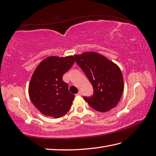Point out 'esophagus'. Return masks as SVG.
Instances as JSON below:
<instances>
[{
    "label": "esophagus",
    "instance_id": "34e87169",
    "mask_svg": "<svg viewBox=\"0 0 156 156\" xmlns=\"http://www.w3.org/2000/svg\"><path fill=\"white\" fill-rule=\"evenodd\" d=\"M77 94V95H78V96H80L81 95V94H82V93H81V91H79V92L77 93V94Z\"/></svg>",
    "mask_w": 156,
    "mask_h": 156
}]
</instances>
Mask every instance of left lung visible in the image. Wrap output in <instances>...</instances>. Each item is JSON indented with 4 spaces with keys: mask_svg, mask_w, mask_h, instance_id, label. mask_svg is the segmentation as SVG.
<instances>
[{
    "mask_svg": "<svg viewBox=\"0 0 156 156\" xmlns=\"http://www.w3.org/2000/svg\"><path fill=\"white\" fill-rule=\"evenodd\" d=\"M74 57L93 87V95L84 97V99L98 112H105L115 108L124 90V79L120 68L95 52H85L75 55Z\"/></svg>",
    "mask_w": 156,
    "mask_h": 156,
    "instance_id": "left-lung-1",
    "label": "left lung"
}]
</instances>
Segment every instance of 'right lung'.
<instances>
[{
  "instance_id": "1",
  "label": "right lung",
  "mask_w": 156,
  "mask_h": 156,
  "mask_svg": "<svg viewBox=\"0 0 156 156\" xmlns=\"http://www.w3.org/2000/svg\"><path fill=\"white\" fill-rule=\"evenodd\" d=\"M74 56L48 57L34 72L28 88L30 98L36 108L46 116L58 118L71 108L75 95L68 90L63 75L72 68Z\"/></svg>"
}]
</instances>
